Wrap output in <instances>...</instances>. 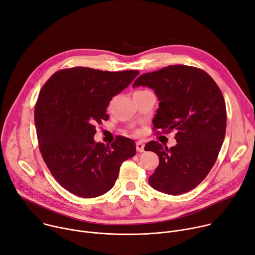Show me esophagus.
Returning <instances> with one entry per match:
<instances>
[{
	"label": "esophagus",
	"instance_id": "esophagus-1",
	"mask_svg": "<svg viewBox=\"0 0 255 255\" xmlns=\"http://www.w3.org/2000/svg\"><path fill=\"white\" fill-rule=\"evenodd\" d=\"M135 146H136V151H137V152L142 153V152L145 151V149H144V148H145V145H144L142 142H136Z\"/></svg>",
	"mask_w": 255,
	"mask_h": 255
}]
</instances>
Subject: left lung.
I'll use <instances>...</instances> for the list:
<instances>
[{"instance_id": "1", "label": "left lung", "mask_w": 255, "mask_h": 255, "mask_svg": "<svg viewBox=\"0 0 255 255\" xmlns=\"http://www.w3.org/2000/svg\"><path fill=\"white\" fill-rule=\"evenodd\" d=\"M137 86L153 89L160 101L154 129L176 130L177 144L170 149L156 140L145 146L159 157L150 185L172 195L193 189L211 171L225 137L227 117L220 88L205 71L184 65L140 75L132 84Z\"/></svg>"}]
</instances>
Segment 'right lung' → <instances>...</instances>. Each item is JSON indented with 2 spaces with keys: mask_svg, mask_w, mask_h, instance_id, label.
Returning <instances> with one entry per match:
<instances>
[{
  "mask_svg": "<svg viewBox=\"0 0 255 255\" xmlns=\"http://www.w3.org/2000/svg\"><path fill=\"white\" fill-rule=\"evenodd\" d=\"M139 74L75 67L54 73L43 85L34 109L41 156L70 192L90 199L115 185L122 163L135 155L134 140L119 136L96 143L95 126L108 120L106 108Z\"/></svg>",
  "mask_w": 255,
  "mask_h": 255,
  "instance_id": "obj_1",
  "label": "right lung"
}]
</instances>
